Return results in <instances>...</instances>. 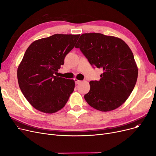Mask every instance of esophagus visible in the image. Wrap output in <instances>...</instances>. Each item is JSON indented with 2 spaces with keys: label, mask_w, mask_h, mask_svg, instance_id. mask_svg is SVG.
Masks as SVG:
<instances>
[{
  "label": "esophagus",
  "mask_w": 156,
  "mask_h": 156,
  "mask_svg": "<svg viewBox=\"0 0 156 156\" xmlns=\"http://www.w3.org/2000/svg\"><path fill=\"white\" fill-rule=\"evenodd\" d=\"M75 83H76V85H78V84H80V83H81V81L78 80H77V79H75Z\"/></svg>",
  "instance_id": "34e87169"
}]
</instances>
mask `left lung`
Listing matches in <instances>:
<instances>
[{
	"instance_id": "left-lung-1",
	"label": "left lung",
	"mask_w": 156,
	"mask_h": 156,
	"mask_svg": "<svg viewBox=\"0 0 156 156\" xmlns=\"http://www.w3.org/2000/svg\"><path fill=\"white\" fill-rule=\"evenodd\" d=\"M93 68H102L99 81H90L84 98L97 110L107 112L123 104L133 91L138 77L133 54L121 39L101 34H82L75 46Z\"/></svg>"
}]
</instances>
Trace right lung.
I'll use <instances>...</instances> for the list:
<instances>
[{
	"label": "right lung",
	"instance_id": "add662e5",
	"mask_svg": "<svg viewBox=\"0 0 156 156\" xmlns=\"http://www.w3.org/2000/svg\"><path fill=\"white\" fill-rule=\"evenodd\" d=\"M80 35L55 34L33 42L18 68L21 90L36 109L52 114L64 107L75 88L73 80L55 76Z\"/></svg>",
	"mask_w": 156,
	"mask_h": 156
}]
</instances>
